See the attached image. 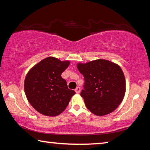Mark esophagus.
<instances>
[{"mask_svg":"<svg viewBox=\"0 0 150 150\" xmlns=\"http://www.w3.org/2000/svg\"><path fill=\"white\" fill-rule=\"evenodd\" d=\"M75 92H76V93H80V91H81V88L80 87H77V88H75Z\"/></svg>","mask_w":150,"mask_h":150,"instance_id":"34e87169","label":"esophagus"}]
</instances>
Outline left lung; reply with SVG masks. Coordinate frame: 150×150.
I'll list each match as a JSON object with an SVG mask.
<instances>
[{"label":"left lung","mask_w":150,"mask_h":150,"mask_svg":"<svg viewBox=\"0 0 150 150\" xmlns=\"http://www.w3.org/2000/svg\"><path fill=\"white\" fill-rule=\"evenodd\" d=\"M77 69L85 79L81 96L85 106L96 116L112 112L122 101L126 81L118 65L105 59L78 63Z\"/></svg>","instance_id":"1"}]
</instances>
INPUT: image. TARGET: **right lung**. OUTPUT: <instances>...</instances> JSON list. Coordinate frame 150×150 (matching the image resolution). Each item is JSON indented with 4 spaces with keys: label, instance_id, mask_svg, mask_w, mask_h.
<instances>
[{
    "label": "right lung",
    "instance_id": "1",
    "mask_svg": "<svg viewBox=\"0 0 150 150\" xmlns=\"http://www.w3.org/2000/svg\"><path fill=\"white\" fill-rule=\"evenodd\" d=\"M69 65V61L49 57L42 60L27 73L24 91L27 99L38 112L55 116L65 110L75 94L69 89L62 73Z\"/></svg>",
    "mask_w": 150,
    "mask_h": 150
}]
</instances>
